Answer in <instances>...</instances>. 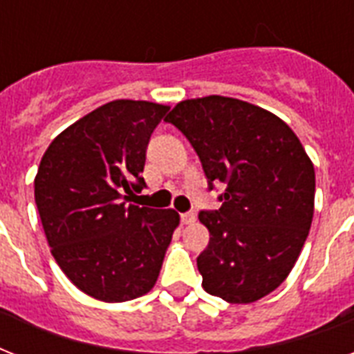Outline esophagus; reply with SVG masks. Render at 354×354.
Returning a JSON list of instances; mask_svg holds the SVG:
<instances>
[{"label": "esophagus", "instance_id": "34e87169", "mask_svg": "<svg viewBox=\"0 0 354 354\" xmlns=\"http://www.w3.org/2000/svg\"><path fill=\"white\" fill-rule=\"evenodd\" d=\"M180 221H182V224H193L196 221V215H194L193 211H187V213L180 215Z\"/></svg>", "mask_w": 354, "mask_h": 354}]
</instances>
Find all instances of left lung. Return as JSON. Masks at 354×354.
<instances>
[{
	"label": "left lung",
	"instance_id": "left-lung-1",
	"mask_svg": "<svg viewBox=\"0 0 354 354\" xmlns=\"http://www.w3.org/2000/svg\"><path fill=\"white\" fill-rule=\"evenodd\" d=\"M193 145L222 205L200 211L209 244L196 259L202 286L227 303H253L294 268L314 215L316 176L292 128L232 97L178 102L167 115Z\"/></svg>",
	"mask_w": 354,
	"mask_h": 354
}]
</instances>
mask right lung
<instances>
[{
    "mask_svg": "<svg viewBox=\"0 0 354 354\" xmlns=\"http://www.w3.org/2000/svg\"><path fill=\"white\" fill-rule=\"evenodd\" d=\"M169 106L119 99L53 139L35 178V200L51 253L68 279L106 303L156 285L180 224L174 209L127 204L141 193L147 147Z\"/></svg>",
    "mask_w": 354,
    "mask_h": 354,
    "instance_id": "obj_1",
    "label": "right lung"
}]
</instances>
